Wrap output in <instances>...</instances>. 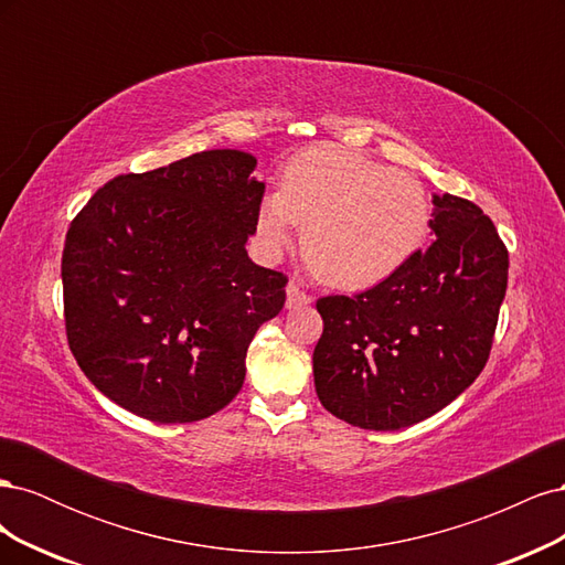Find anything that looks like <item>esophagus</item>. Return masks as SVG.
Listing matches in <instances>:
<instances>
[{
  "label": "esophagus",
  "mask_w": 565,
  "mask_h": 565,
  "mask_svg": "<svg viewBox=\"0 0 565 565\" xmlns=\"http://www.w3.org/2000/svg\"><path fill=\"white\" fill-rule=\"evenodd\" d=\"M311 301L313 297L306 292L303 287H299L297 282L287 285V309H303V306H309Z\"/></svg>",
  "instance_id": "esophagus-1"
}]
</instances>
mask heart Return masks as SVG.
Masks as SVG:
<instances>
[{
	"instance_id": "1",
	"label": "heart",
	"mask_w": 565,
	"mask_h": 565,
	"mask_svg": "<svg viewBox=\"0 0 565 565\" xmlns=\"http://www.w3.org/2000/svg\"><path fill=\"white\" fill-rule=\"evenodd\" d=\"M295 224L322 280L365 289L388 280L422 249L431 226L424 185L337 146L301 150L282 169L280 193L262 202L259 235L280 252Z\"/></svg>"
}]
</instances>
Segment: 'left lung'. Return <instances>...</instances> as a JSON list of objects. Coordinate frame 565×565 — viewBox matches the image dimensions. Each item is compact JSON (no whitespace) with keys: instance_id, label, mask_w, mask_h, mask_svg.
<instances>
[{"instance_id":"obj_1","label":"left lung","mask_w":565,"mask_h":565,"mask_svg":"<svg viewBox=\"0 0 565 565\" xmlns=\"http://www.w3.org/2000/svg\"><path fill=\"white\" fill-rule=\"evenodd\" d=\"M436 241L361 295L316 301V393L370 431L413 426L483 372L507 292L509 252L473 202L434 195Z\"/></svg>"}]
</instances>
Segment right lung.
Returning a JSON list of instances; mask_svg holds the SVG:
<instances>
[{
	"label": "right lung",
	"instance_id": "add662e5",
	"mask_svg": "<svg viewBox=\"0 0 565 565\" xmlns=\"http://www.w3.org/2000/svg\"><path fill=\"white\" fill-rule=\"evenodd\" d=\"M243 150H204L92 195L65 235L67 344L87 380L158 424L198 422L245 382L287 276L245 249L266 185Z\"/></svg>",
	"mask_w": 565,
	"mask_h": 565
}]
</instances>
